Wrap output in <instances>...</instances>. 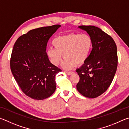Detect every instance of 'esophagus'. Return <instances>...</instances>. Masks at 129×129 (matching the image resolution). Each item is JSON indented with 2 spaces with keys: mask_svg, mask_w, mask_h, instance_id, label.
I'll list each match as a JSON object with an SVG mask.
<instances>
[{
  "mask_svg": "<svg viewBox=\"0 0 129 129\" xmlns=\"http://www.w3.org/2000/svg\"><path fill=\"white\" fill-rule=\"evenodd\" d=\"M65 73H66L68 75H70L73 73V71H65Z\"/></svg>",
  "mask_w": 129,
  "mask_h": 129,
  "instance_id": "esophagus-1",
  "label": "esophagus"
}]
</instances>
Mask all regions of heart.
I'll list each match as a JSON object with an SVG mask.
<instances>
[{"mask_svg":"<svg viewBox=\"0 0 129 129\" xmlns=\"http://www.w3.org/2000/svg\"><path fill=\"white\" fill-rule=\"evenodd\" d=\"M53 45L55 48L47 50L50 62L58 66L62 58L64 60L63 67L70 70L75 66L84 64L88 59L93 47V40L88 34L72 33L54 38Z\"/></svg>","mask_w":129,"mask_h":129,"instance_id":"1","label":"heart"}]
</instances>
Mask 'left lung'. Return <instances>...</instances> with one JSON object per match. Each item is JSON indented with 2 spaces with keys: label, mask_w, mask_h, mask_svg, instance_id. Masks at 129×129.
Returning a JSON list of instances; mask_svg holds the SVG:
<instances>
[{
  "label": "left lung",
  "mask_w": 129,
  "mask_h": 129,
  "mask_svg": "<svg viewBox=\"0 0 129 129\" xmlns=\"http://www.w3.org/2000/svg\"><path fill=\"white\" fill-rule=\"evenodd\" d=\"M93 40L89 58L76 71L80 77L76 88L88 98H95L107 91L112 82L118 63L117 46L111 36L98 27L81 25Z\"/></svg>",
  "instance_id": "1"
}]
</instances>
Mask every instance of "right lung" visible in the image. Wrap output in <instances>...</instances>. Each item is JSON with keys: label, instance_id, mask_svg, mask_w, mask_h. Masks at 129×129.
Segmentation results:
<instances>
[{"label": "right lung", "instance_id": "add662e5", "mask_svg": "<svg viewBox=\"0 0 129 129\" xmlns=\"http://www.w3.org/2000/svg\"><path fill=\"white\" fill-rule=\"evenodd\" d=\"M60 25L30 30L16 40L10 60L12 73L22 91L29 98L44 100L56 89L55 75L61 70L50 63L47 42Z\"/></svg>", "mask_w": 129, "mask_h": 129}]
</instances>
